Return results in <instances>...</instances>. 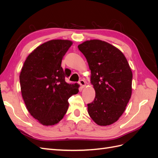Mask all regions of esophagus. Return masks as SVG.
<instances>
[{
  "mask_svg": "<svg viewBox=\"0 0 158 158\" xmlns=\"http://www.w3.org/2000/svg\"><path fill=\"white\" fill-rule=\"evenodd\" d=\"M78 84L80 85V86H81V88H84V86L85 85V82H84V81L83 80H80L79 81Z\"/></svg>",
  "mask_w": 158,
  "mask_h": 158,
  "instance_id": "esophagus-1",
  "label": "esophagus"
}]
</instances>
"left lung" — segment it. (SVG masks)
Here are the masks:
<instances>
[{
    "mask_svg": "<svg viewBox=\"0 0 158 158\" xmlns=\"http://www.w3.org/2000/svg\"><path fill=\"white\" fill-rule=\"evenodd\" d=\"M91 70L95 96L88 104L92 120L100 126L116 122L131 97L132 73L123 52L101 40L86 41L78 46Z\"/></svg>",
    "mask_w": 158,
    "mask_h": 158,
    "instance_id": "left-lung-1",
    "label": "left lung"
}]
</instances>
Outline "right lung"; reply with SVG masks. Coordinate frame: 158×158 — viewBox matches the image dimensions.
I'll list each match as a JSON object with an SVG mask.
<instances>
[{
    "label": "right lung",
    "mask_w": 158,
    "mask_h": 158,
    "mask_svg": "<svg viewBox=\"0 0 158 158\" xmlns=\"http://www.w3.org/2000/svg\"><path fill=\"white\" fill-rule=\"evenodd\" d=\"M72 44L62 40L44 43L27 57L21 70V92L27 111L44 125L58 123L67 111L68 99L79 92L77 84L65 82L70 74L61 66Z\"/></svg>",
    "instance_id": "obj_1"
}]
</instances>
